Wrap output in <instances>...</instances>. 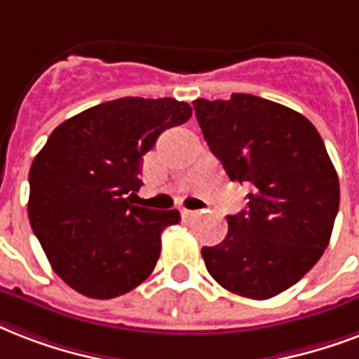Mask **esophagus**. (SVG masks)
Returning a JSON list of instances; mask_svg holds the SVG:
<instances>
[{"label":"esophagus","mask_w":359,"mask_h":359,"mask_svg":"<svg viewBox=\"0 0 359 359\" xmlns=\"http://www.w3.org/2000/svg\"><path fill=\"white\" fill-rule=\"evenodd\" d=\"M183 217H194V215H198V211L194 210H183Z\"/></svg>","instance_id":"obj_1"}]
</instances>
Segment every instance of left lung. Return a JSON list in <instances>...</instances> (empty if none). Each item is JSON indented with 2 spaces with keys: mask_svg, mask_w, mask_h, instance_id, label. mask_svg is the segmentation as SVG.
Listing matches in <instances>:
<instances>
[{
  "mask_svg": "<svg viewBox=\"0 0 359 359\" xmlns=\"http://www.w3.org/2000/svg\"><path fill=\"white\" fill-rule=\"evenodd\" d=\"M211 154L230 182L249 183L247 210L204 247L205 268L230 292L268 299L309 271L330 243L339 177L318 130L292 108L249 93L193 101Z\"/></svg>",
  "mask_w": 359,
  "mask_h": 359,
  "instance_id": "obj_1",
  "label": "left lung"
}]
</instances>
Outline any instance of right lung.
<instances>
[{
	"instance_id": "1",
	"label": "right lung",
	"mask_w": 359,
	"mask_h": 359,
	"mask_svg": "<svg viewBox=\"0 0 359 359\" xmlns=\"http://www.w3.org/2000/svg\"><path fill=\"white\" fill-rule=\"evenodd\" d=\"M191 107L176 99L123 97L57 125L29 168L27 215L50 266L88 298L130 292L154 271L161 234L177 210L130 202L140 189L142 157L163 130L185 123Z\"/></svg>"
}]
</instances>
